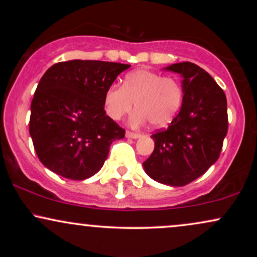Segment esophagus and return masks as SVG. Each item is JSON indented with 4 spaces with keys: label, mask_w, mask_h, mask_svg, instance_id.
<instances>
[{
    "label": "esophagus",
    "mask_w": 257,
    "mask_h": 257,
    "mask_svg": "<svg viewBox=\"0 0 257 257\" xmlns=\"http://www.w3.org/2000/svg\"><path fill=\"white\" fill-rule=\"evenodd\" d=\"M125 137L131 138V139H138V138L141 137V134H140V133H134V132L128 131L125 133Z\"/></svg>",
    "instance_id": "1"
}]
</instances>
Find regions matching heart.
Returning a JSON list of instances; mask_svg holds the SVG:
<instances>
[{"mask_svg":"<svg viewBox=\"0 0 257 257\" xmlns=\"http://www.w3.org/2000/svg\"><path fill=\"white\" fill-rule=\"evenodd\" d=\"M184 88L178 78L162 76L150 70L139 69L129 72L122 87L111 85L104 94L105 112L111 119H119L134 107L138 108L132 122L166 126L181 107Z\"/></svg>","mask_w":257,"mask_h":257,"instance_id":"b5f03b06","label":"heart"}]
</instances>
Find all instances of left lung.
Returning a JSON list of instances; mask_svg holds the SVG:
<instances>
[{"label": "left lung", "instance_id": "1", "mask_svg": "<svg viewBox=\"0 0 257 257\" xmlns=\"http://www.w3.org/2000/svg\"><path fill=\"white\" fill-rule=\"evenodd\" d=\"M166 70L182 76L184 99L168 128L152 134L155 150L144 169L161 184L185 186L220 157L228 129L227 100L225 91L198 65L185 61Z\"/></svg>", "mask_w": 257, "mask_h": 257}]
</instances>
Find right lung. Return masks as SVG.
<instances>
[{
    "label": "right lung",
    "instance_id": "right-lung-1",
    "mask_svg": "<svg viewBox=\"0 0 257 257\" xmlns=\"http://www.w3.org/2000/svg\"><path fill=\"white\" fill-rule=\"evenodd\" d=\"M131 65L99 60L54 64L38 82L29 131L44 167L85 180L104 166L111 144L125 131L106 114L104 94Z\"/></svg>",
    "mask_w": 257,
    "mask_h": 257
}]
</instances>
